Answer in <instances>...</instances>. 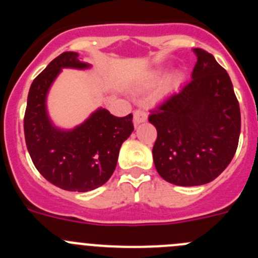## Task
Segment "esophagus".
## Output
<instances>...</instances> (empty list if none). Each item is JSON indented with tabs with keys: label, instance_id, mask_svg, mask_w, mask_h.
<instances>
[{
	"label": "esophagus",
	"instance_id": "obj_1",
	"mask_svg": "<svg viewBox=\"0 0 258 258\" xmlns=\"http://www.w3.org/2000/svg\"><path fill=\"white\" fill-rule=\"evenodd\" d=\"M147 120V112L143 109H136L134 111V124H141V122Z\"/></svg>",
	"mask_w": 258,
	"mask_h": 258
}]
</instances>
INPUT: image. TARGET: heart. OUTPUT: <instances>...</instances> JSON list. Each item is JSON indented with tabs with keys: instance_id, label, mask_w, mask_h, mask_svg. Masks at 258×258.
Listing matches in <instances>:
<instances>
[{
	"instance_id": "heart-1",
	"label": "heart",
	"mask_w": 258,
	"mask_h": 258,
	"mask_svg": "<svg viewBox=\"0 0 258 258\" xmlns=\"http://www.w3.org/2000/svg\"><path fill=\"white\" fill-rule=\"evenodd\" d=\"M161 79H163V74H161V72H156L155 75H152L151 80H150V84H152V85H157V84L161 81ZM178 83H179V76L174 75V76H172L169 80H168L166 86H168V88H170V86L177 85Z\"/></svg>"
}]
</instances>
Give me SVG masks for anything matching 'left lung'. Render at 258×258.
I'll use <instances>...</instances> for the list:
<instances>
[{
    "label": "left lung",
    "mask_w": 258,
    "mask_h": 258,
    "mask_svg": "<svg viewBox=\"0 0 258 258\" xmlns=\"http://www.w3.org/2000/svg\"><path fill=\"white\" fill-rule=\"evenodd\" d=\"M192 79L151 109L157 131L152 156L157 173L177 186L217 178L238 149L240 108L225 68L206 50L194 49Z\"/></svg>",
    "instance_id": "1"
}]
</instances>
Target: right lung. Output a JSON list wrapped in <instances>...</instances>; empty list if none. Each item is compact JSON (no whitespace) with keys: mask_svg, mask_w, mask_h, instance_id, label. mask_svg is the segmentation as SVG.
Returning <instances> with one entry per match:
<instances>
[{"mask_svg":"<svg viewBox=\"0 0 258 258\" xmlns=\"http://www.w3.org/2000/svg\"><path fill=\"white\" fill-rule=\"evenodd\" d=\"M89 67L77 52H61L33 80L24 113L26 145L36 169L56 187L79 192L108 181L122 142L134 131L132 113L116 117L104 108L72 131H60L51 124L45 102L52 81L61 68Z\"/></svg>","mask_w":258,"mask_h":258,"instance_id":"add662e5","label":"right lung"}]
</instances>
